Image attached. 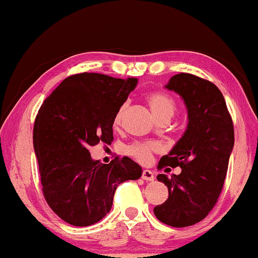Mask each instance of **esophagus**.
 <instances>
[{
  "instance_id": "esophagus-1",
  "label": "esophagus",
  "mask_w": 258,
  "mask_h": 258,
  "mask_svg": "<svg viewBox=\"0 0 258 258\" xmlns=\"http://www.w3.org/2000/svg\"><path fill=\"white\" fill-rule=\"evenodd\" d=\"M142 178L145 181H154L155 175H154V173L149 171V169H143V171H142Z\"/></svg>"
}]
</instances>
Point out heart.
Returning a JSON list of instances; mask_svg holds the SVG:
<instances>
[{"mask_svg": "<svg viewBox=\"0 0 258 258\" xmlns=\"http://www.w3.org/2000/svg\"><path fill=\"white\" fill-rule=\"evenodd\" d=\"M147 102L149 104L152 113L157 118V120L163 119H171L176 110V102L171 95L161 92V91H156L147 95ZM127 104L123 103L116 111L115 116L112 119V126L115 128H118L123 117L125 115ZM159 151V146L155 142H143V143H134L126 148V154L132 157L139 163L148 164L151 160L152 156L156 152Z\"/></svg>", "mask_w": 258, "mask_h": 258, "instance_id": "b5f03b06", "label": "heart"}]
</instances>
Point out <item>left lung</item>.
<instances>
[{"instance_id": "left-lung-1", "label": "left lung", "mask_w": 258, "mask_h": 258, "mask_svg": "<svg viewBox=\"0 0 258 258\" xmlns=\"http://www.w3.org/2000/svg\"><path fill=\"white\" fill-rule=\"evenodd\" d=\"M166 89L184 100L189 124L157 166H180L182 172L171 178L165 174L157 176L167 186L168 198L154 213L164 224L184 228L203 221L216 205L234 145V128L223 94L212 82L181 73L169 80Z\"/></svg>"}]
</instances>
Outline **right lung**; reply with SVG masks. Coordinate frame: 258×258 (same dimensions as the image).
Returning a JSON list of instances; mask_svg holds the SVG:
<instances>
[{
  "label": "right lung",
  "instance_id": "right-lung-1",
  "mask_svg": "<svg viewBox=\"0 0 258 258\" xmlns=\"http://www.w3.org/2000/svg\"><path fill=\"white\" fill-rule=\"evenodd\" d=\"M137 83L130 77L76 74L64 78L38 110L33 143L43 196L69 224L89 226L102 220L117 186L141 176L142 168L128 157L102 164L92 160L89 150L99 142L111 145L113 116Z\"/></svg>",
  "mask_w": 258,
  "mask_h": 258
}]
</instances>
